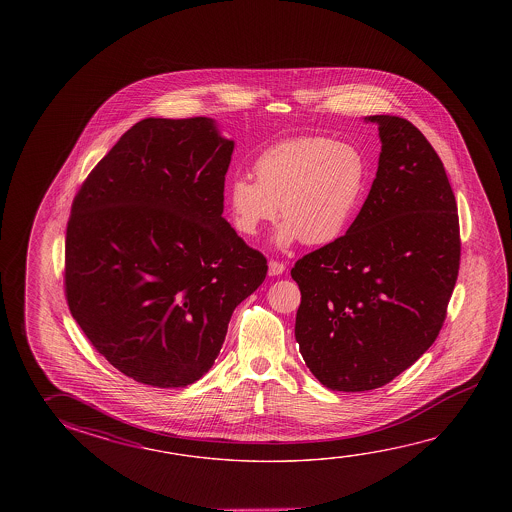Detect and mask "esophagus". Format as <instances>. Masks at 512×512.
<instances>
[{"mask_svg":"<svg viewBox=\"0 0 512 512\" xmlns=\"http://www.w3.org/2000/svg\"><path fill=\"white\" fill-rule=\"evenodd\" d=\"M268 266L271 277H278V275H282L285 271L284 262H278V260H269Z\"/></svg>","mask_w":512,"mask_h":512,"instance_id":"esophagus-1","label":"esophagus"}]
</instances>
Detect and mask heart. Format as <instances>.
Returning <instances> with one entry per match:
<instances>
[{"label": "heart", "mask_w": 512, "mask_h": 512, "mask_svg": "<svg viewBox=\"0 0 512 512\" xmlns=\"http://www.w3.org/2000/svg\"><path fill=\"white\" fill-rule=\"evenodd\" d=\"M253 173L237 175L227 189L234 228L246 237L275 221L284 223L280 248L303 241L309 246L336 243L361 209L366 191V160L361 151L330 137L302 135L271 144L253 160Z\"/></svg>", "instance_id": "heart-1"}]
</instances>
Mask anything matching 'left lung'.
<instances>
[{
	"mask_svg": "<svg viewBox=\"0 0 512 512\" xmlns=\"http://www.w3.org/2000/svg\"><path fill=\"white\" fill-rule=\"evenodd\" d=\"M366 121L377 123L382 151L359 216L291 269L303 361L346 393L386 386L427 352L461 264L457 203L436 150L407 119Z\"/></svg>",
	"mask_w": 512,
	"mask_h": 512,
	"instance_id": "obj_1",
	"label": "left lung"
}]
</instances>
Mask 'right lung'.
I'll use <instances>...</instances> for the list:
<instances>
[{"instance_id": "add662e5", "label": "right lung", "mask_w": 512, "mask_h": 512, "mask_svg": "<svg viewBox=\"0 0 512 512\" xmlns=\"http://www.w3.org/2000/svg\"><path fill=\"white\" fill-rule=\"evenodd\" d=\"M232 151L212 119H143L73 200L69 310L96 352L135 382L200 380L235 307L266 278V257L221 216Z\"/></svg>"}]
</instances>
